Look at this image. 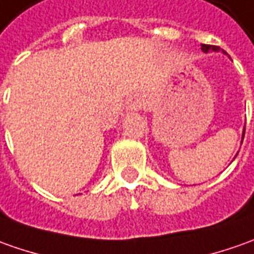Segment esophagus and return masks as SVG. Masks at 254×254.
Segmentation results:
<instances>
[{"instance_id":"1","label":"esophagus","mask_w":254,"mask_h":254,"mask_svg":"<svg viewBox=\"0 0 254 254\" xmlns=\"http://www.w3.org/2000/svg\"><path fill=\"white\" fill-rule=\"evenodd\" d=\"M133 107L134 108H137V107H139V103H137V101H133Z\"/></svg>"}]
</instances>
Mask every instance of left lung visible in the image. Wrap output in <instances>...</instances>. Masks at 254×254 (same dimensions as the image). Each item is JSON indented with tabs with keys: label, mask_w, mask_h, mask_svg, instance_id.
<instances>
[{
	"label": "left lung",
	"mask_w": 254,
	"mask_h": 254,
	"mask_svg": "<svg viewBox=\"0 0 254 254\" xmlns=\"http://www.w3.org/2000/svg\"><path fill=\"white\" fill-rule=\"evenodd\" d=\"M201 50L204 53H208V51H220L221 48L218 46H210V44H201ZM243 136H245V132H243Z\"/></svg>",
	"instance_id": "1"
}]
</instances>
